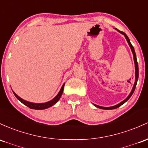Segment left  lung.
Segmentation results:
<instances>
[{"mask_svg": "<svg viewBox=\"0 0 148 148\" xmlns=\"http://www.w3.org/2000/svg\"><path fill=\"white\" fill-rule=\"evenodd\" d=\"M116 30H117L118 32H119V33L122 34L124 36L125 38H126V40H127L128 43H129L130 48H131V51H132V53H133V55H134V63H135V69H136V71H135V76H136V81H135L134 85V87H133V88H132V90H131V92H130L129 96H128L127 98L125 99L124 100H123L122 102H121V103H120L117 104V105H114V106H112V107H101V106H99V105H95V104H93V105H95V106L96 107V108L103 109V110H114V109H116V108H119V107L121 106V105H122L123 104H124L125 103H126V102L127 101V100H129L130 98H131V95H132V94L134 93V90H135V88H136V84H137L138 79V65L137 59H136V53H135V50H134V47H133L132 44H131V42H130V40H129V37L127 36V35H126V34L124 33V32H121V31L118 30V29H116Z\"/></svg>", "mask_w": 148, "mask_h": 148, "instance_id": "left-lung-1", "label": "left lung"}]
</instances>
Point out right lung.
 I'll return each mask as SVG.
<instances>
[{"instance_id": "obj_1", "label": "right lung", "mask_w": 148, "mask_h": 148, "mask_svg": "<svg viewBox=\"0 0 148 148\" xmlns=\"http://www.w3.org/2000/svg\"><path fill=\"white\" fill-rule=\"evenodd\" d=\"M64 84L62 85V86L60 90V92H58V95H57L53 99V100H51L50 101H48L47 102V103H30V102H28L27 101V100H24L22 98H21L20 97L18 96V95H17V94L13 91V90H12V92H13L14 95H15L16 98L18 99L21 103H23L24 105H26V106L29 107V108L34 109V110H45V109H47L50 108V107L53 106V105H54L55 104H56L57 102L60 100V97L62 96V94L63 92V90H64Z\"/></svg>"}]
</instances>
